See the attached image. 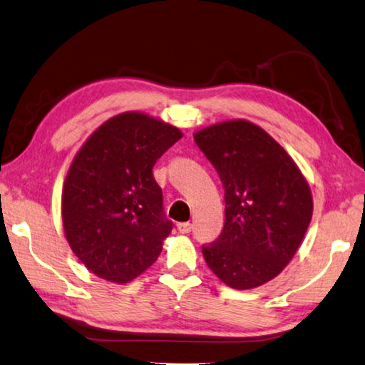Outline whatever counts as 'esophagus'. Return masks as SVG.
<instances>
[{"mask_svg":"<svg viewBox=\"0 0 365 365\" xmlns=\"http://www.w3.org/2000/svg\"><path fill=\"white\" fill-rule=\"evenodd\" d=\"M191 228H193V227H191L190 222H183V223H178V225H177V230L180 231L182 235H188L190 231H191Z\"/></svg>","mask_w":365,"mask_h":365,"instance_id":"1","label":"esophagus"}]
</instances>
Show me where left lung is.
<instances>
[{
  "mask_svg": "<svg viewBox=\"0 0 365 365\" xmlns=\"http://www.w3.org/2000/svg\"><path fill=\"white\" fill-rule=\"evenodd\" d=\"M193 137L225 188V227L202 246L204 260L230 287L262 286L286 268L307 233L313 217L307 178L267 130L246 119Z\"/></svg>",
  "mask_w": 365,
  "mask_h": 365,
  "instance_id": "left-lung-1",
  "label": "left lung"
}]
</instances>
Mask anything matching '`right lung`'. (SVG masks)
<instances>
[{"instance_id": "add662e5", "label": "right lung", "mask_w": 365, "mask_h": 365, "mask_svg": "<svg viewBox=\"0 0 365 365\" xmlns=\"http://www.w3.org/2000/svg\"><path fill=\"white\" fill-rule=\"evenodd\" d=\"M182 135L161 119L125 111L92 132L73 160L62 191L65 237L102 279L125 284L160 257L172 222L153 165Z\"/></svg>"}]
</instances>
